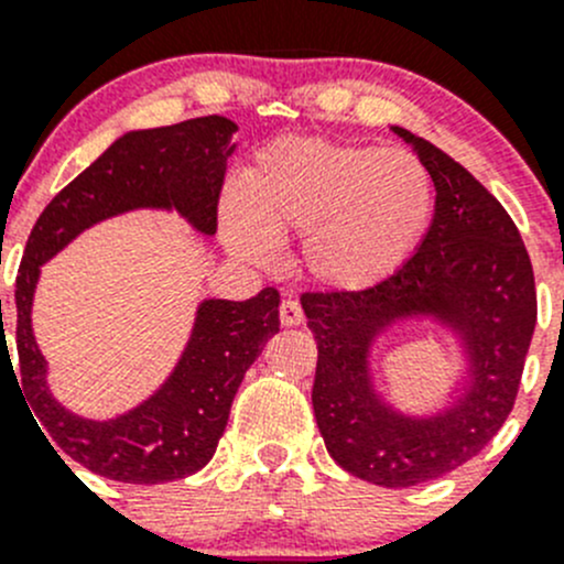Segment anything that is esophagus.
<instances>
[{
  "instance_id": "obj_1",
  "label": "esophagus",
  "mask_w": 564,
  "mask_h": 564,
  "mask_svg": "<svg viewBox=\"0 0 564 564\" xmlns=\"http://www.w3.org/2000/svg\"><path fill=\"white\" fill-rule=\"evenodd\" d=\"M281 325L283 327H294V325H303V308H300L297 300H283L281 303Z\"/></svg>"
}]
</instances>
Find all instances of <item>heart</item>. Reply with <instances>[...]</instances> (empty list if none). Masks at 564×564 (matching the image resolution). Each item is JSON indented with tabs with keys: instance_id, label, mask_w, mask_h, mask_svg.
<instances>
[{
	"instance_id": "b5f03b06",
	"label": "heart",
	"mask_w": 564,
	"mask_h": 564,
	"mask_svg": "<svg viewBox=\"0 0 564 564\" xmlns=\"http://www.w3.org/2000/svg\"><path fill=\"white\" fill-rule=\"evenodd\" d=\"M435 182L404 149L283 137L259 151L226 206L228 242L264 261L303 234L300 267L336 292L386 281L427 234Z\"/></svg>"
}]
</instances>
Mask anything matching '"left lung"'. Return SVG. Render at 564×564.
Listing matches in <instances>:
<instances>
[{"instance_id": "8db88e82", "label": "left lung", "mask_w": 564, "mask_h": 564, "mask_svg": "<svg viewBox=\"0 0 564 564\" xmlns=\"http://www.w3.org/2000/svg\"><path fill=\"white\" fill-rule=\"evenodd\" d=\"M435 182V217L419 250L386 281L358 292H303L316 338V427L344 471L382 485L430 482L477 457L516 404L538 322L527 245L505 206L430 140L393 129ZM435 313L467 336L475 388L449 414L404 420L373 399L370 338L402 315Z\"/></svg>"}]
</instances>
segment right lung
I'll list each match as a JSON object with an SVG mask.
<instances>
[{"instance_id":"right-lung-1","label":"right lung","mask_w":564,"mask_h":564,"mask_svg":"<svg viewBox=\"0 0 564 564\" xmlns=\"http://www.w3.org/2000/svg\"><path fill=\"white\" fill-rule=\"evenodd\" d=\"M234 131V120L206 115L123 134L54 195L26 239L15 275V349L21 377L15 382L24 388L32 413L41 421V433L46 430L54 446L70 460L115 482H173L200 471L212 460L245 371L278 333L281 297L267 286L245 303L206 300L198 308L187 352L171 380L149 402L120 419L87 421L54 402L46 388V360L30 325L37 272L43 261L87 226L137 206H176L198 231L215 234ZM2 352L10 360L4 333L0 358Z\"/></svg>"}]
</instances>
